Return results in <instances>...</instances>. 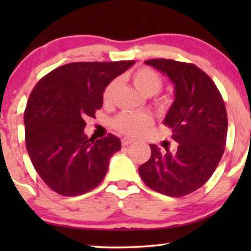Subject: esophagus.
Masks as SVG:
<instances>
[{
    "label": "esophagus",
    "instance_id": "obj_1",
    "mask_svg": "<svg viewBox=\"0 0 251 251\" xmlns=\"http://www.w3.org/2000/svg\"><path fill=\"white\" fill-rule=\"evenodd\" d=\"M133 142H135V139L130 138V137H125V138H122V145L123 146H128Z\"/></svg>",
    "mask_w": 251,
    "mask_h": 251
}]
</instances>
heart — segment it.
<instances>
[{
	"mask_svg": "<svg viewBox=\"0 0 251 251\" xmlns=\"http://www.w3.org/2000/svg\"><path fill=\"white\" fill-rule=\"evenodd\" d=\"M131 81L140 94L151 97L156 95L162 88V77L150 67H140L131 74ZM118 85V81L109 82L102 92V101L109 105L113 100V95ZM153 118L147 113L123 112L113 121L115 129L128 136H142L153 126Z\"/></svg>",
	"mask_w": 251,
	"mask_h": 251,
	"instance_id": "1",
	"label": "heart"
}]
</instances>
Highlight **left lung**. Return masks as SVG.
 Here are the masks:
<instances>
[{
    "mask_svg": "<svg viewBox=\"0 0 251 251\" xmlns=\"http://www.w3.org/2000/svg\"><path fill=\"white\" fill-rule=\"evenodd\" d=\"M145 64L173 82L175 100L163 123L178 144L175 152L150 145V160L138 171L153 191L180 198L203 186L217 168L225 150L227 113L214 81L195 65L173 59Z\"/></svg>",
    "mask_w": 251,
    "mask_h": 251,
    "instance_id": "1",
    "label": "left lung"
}]
</instances>
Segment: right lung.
I'll return each mask as SVG.
<instances>
[{
    "instance_id": "1",
    "label": "right lung",
    "mask_w": 251,
    "mask_h": 251,
    "mask_svg": "<svg viewBox=\"0 0 251 251\" xmlns=\"http://www.w3.org/2000/svg\"><path fill=\"white\" fill-rule=\"evenodd\" d=\"M135 64L126 61L71 63L37 82L27 101L26 149L44 183L64 197H76L97 187L108 170L121 140L109 133L88 138L84 120L102 106V92Z\"/></svg>"
}]
</instances>
